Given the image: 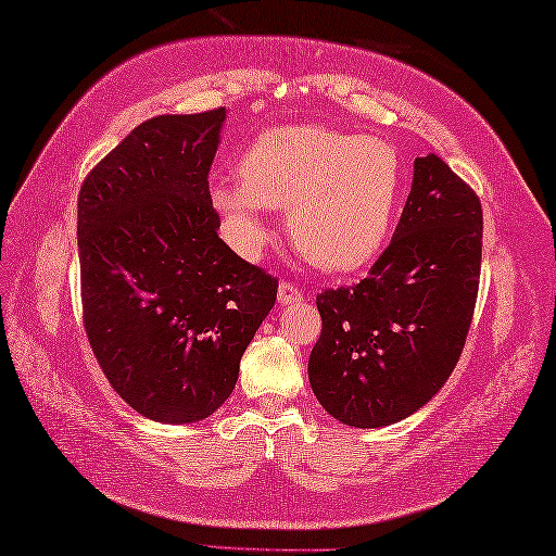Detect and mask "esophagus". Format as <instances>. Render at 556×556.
<instances>
[{
  "label": "esophagus",
  "mask_w": 556,
  "mask_h": 556,
  "mask_svg": "<svg viewBox=\"0 0 556 556\" xmlns=\"http://www.w3.org/2000/svg\"><path fill=\"white\" fill-rule=\"evenodd\" d=\"M302 302V292L298 286H292L290 280H282L278 286V304L288 307V304H298Z\"/></svg>",
  "instance_id": "esophagus-1"
}]
</instances>
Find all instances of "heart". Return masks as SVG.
Masks as SVG:
<instances>
[{
  "label": "heart",
  "instance_id": "obj_1",
  "mask_svg": "<svg viewBox=\"0 0 556 556\" xmlns=\"http://www.w3.org/2000/svg\"><path fill=\"white\" fill-rule=\"evenodd\" d=\"M399 191L401 157L381 136L286 124L258 134L240 177H213L208 197L242 252L268 240L264 208H288V232L304 258L355 270L387 242Z\"/></svg>",
  "mask_w": 556,
  "mask_h": 556
}]
</instances>
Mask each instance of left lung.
I'll return each instance as SVG.
<instances>
[{"instance_id": "1", "label": "left lung", "mask_w": 556, "mask_h": 556, "mask_svg": "<svg viewBox=\"0 0 556 556\" xmlns=\"http://www.w3.org/2000/svg\"><path fill=\"white\" fill-rule=\"evenodd\" d=\"M480 262V199L439 155L415 157L387 252L355 288L316 294L309 383L324 410L374 429L432 401L466 345Z\"/></svg>"}]
</instances>
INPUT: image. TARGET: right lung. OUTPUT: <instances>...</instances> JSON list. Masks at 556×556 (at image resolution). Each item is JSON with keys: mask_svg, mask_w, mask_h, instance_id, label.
I'll use <instances>...</instances> for the list:
<instances>
[{"mask_svg": "<svg viewBox=\"0 0 556 556\" xmlns=\"http://www.w3.org/2000/svg\"><path fill=\"white\" fill-rule=\"evenodd\" d=\"M225 108L136 127L78 191L84 326L112 389L165 425L230 399L278 280L218 237L208 169Z\"/></svg>", "mask_w": 556, "mask_h": 556, "instance_id": "add662e5", "label": "right lung"}]
</instances>
